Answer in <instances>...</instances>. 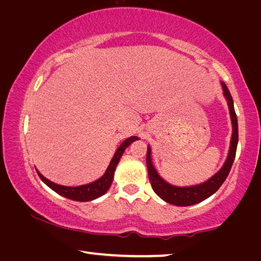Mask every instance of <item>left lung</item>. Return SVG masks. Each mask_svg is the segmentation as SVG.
<instances>
[{
    "mask_svg": "<svg viewBox=\"0 0 261 261\" xmlns=\"http://www.w3.org/2000/svg\"><path fill=\"white\" fill-rule=\"evenodd\" d=\"M222 89L223 94H225L226 98L228 100V107H229L230 111V118L232 123V135H231V142L229 148V153H228V158L225 163V165L219 171L216 175H213L211 179L204 182L202 185L193 186V187H174L167 182L164 181L161 176L158 175L157 171L151 163V149L148 147L147 151V167H148V174L150 184L154 193H156L159 197L163 198L165 202L176 205V206H189V205L197 204L202 200L206 199L210 196L213 195L216 191L220 188L221 185L227 179L228 174H229L230 168L232 163H234L235 154H236V148L237 142H239V126H237V117L234 109V103H232V97L228 90L227 86L222 82Z\"/></svg>",
    "mask_w": 261,
    "mask_h": 261,
    "instance_id": "1",
    "label": "left lung"
}]
</instances>
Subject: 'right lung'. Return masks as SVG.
I'll list each match as a JSON object with an SVG mask.
<instances>
[{"label": "right lung", "instance_id": "add662e5", "mask_svg": "<svg viewBox=\"0 0 261 261\" xmlns=\"http://www.w3.org/2000/svg\"><path fill=\"white\" fill-rule=\"evenodd\" d=\"M135 140H138V136H132V138H128L123 141V142L120 144V147L117 149V151L114 153L112 161L110 163V165L108 167L107 172L104 173V175L102 177H99L98 180L91 182L89 185L79 186V187H65V186L56 185L50 180L45 179L42 174H40L39 171L36 172H38L40 179L42 180L44 184L49 187V188H51L54 191H56L57 194L62 195L68 199L76 200V202H88V200H93L107 193L108 189L110 188V186L112 184L114 170H116L118 163L120 161V157L122 156L125 149Z\"/></svg>", "mask_w": 261, "mask_h": 261}]
</instances>
